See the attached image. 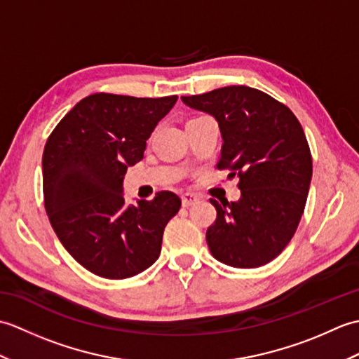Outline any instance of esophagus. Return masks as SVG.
<instances>
[{
	"mask_svg": "<svg viewBox=\"0 0 359 359\" xmlns=\"http://www.w3.org/2000/svg\"><path fill=\"white\" fill-rule=\"evenodd\" d=\"M197 202H199V197H197L196 194H189V193H187V194L182 196V205H184L185 208H188V207H193V205H196Z\"/></svg>",
	"mask_w": 359,
	"mask_h": 359,
	"instance_id": "34e87169",
	"label": "esophagus"
}]
</instances>
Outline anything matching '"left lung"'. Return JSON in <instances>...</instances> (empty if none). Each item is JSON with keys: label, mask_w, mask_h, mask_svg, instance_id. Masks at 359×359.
<instances>
[{"label": "left lung", "mask_w": 359, "mask_h": 359, "mask_svg": "<svg viewBox=\"0 0 359 359\" xmlns=\"http://www.w3.org/2000/svg\"><path fill=\"white\" fill-rule=\"evenodd\" d=\"M188 108L215 117L222 149L219 170L239 177L241 199H211L217 219L207 231L211 255L236 269L278 257L299 225L311 182L304 129L287 106L248 86L182 97Z\"/></svg>", "instance_id": "obj_1"}]
</instances>
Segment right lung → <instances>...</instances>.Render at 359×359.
Instances as JSON below:
<instances>
[{"label": "right lung", "instance_id": "obj_1", "mask_svg": "<svg viewBox=\"0 0 359 359\" xmlns=\"http://www.w3.org/2000/svg\"><path fill=\"white\" fill-rule=\"evenodd\" d=\"M177 95L137 98L93 94L66 114L43 152L44 207L75 261L106 279H125L154 264L166 224L180 210L171 191L126 203L123 179Z\"/></svg>", "mask_w": 359, "mask_h": 359}]
</instances>
